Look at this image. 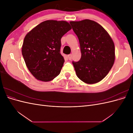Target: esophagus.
<instances>
[{
	"mask_svg": "<svg viewBox=\"0 0 133 133\" xmlns=\"http://www.w3.org/2000/svg\"><path fill=\"white\" fill-rule=\"evenodd\" d=\"M68 59H69V60H71V59H72V55L71 54H69L68 55Z\"/></svg>",
	"mask_w": 133,
	"mask_h": 133,
	"instance_id": "34e87169",
	"label": "esophagus"
}]
</instances>
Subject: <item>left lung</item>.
Returning a JSON list of instances; mask_svg holds the SVG:
<instances>
[{
    "label": "left lung",
    "mask_w": 133,
    "mask_h": 133,
    "mask_svg": "<svg viewBox=\"0 0 133 133\" xmlns=\"http://www.w3.org/2000/svg\"><path fill=\"white\" fill-rule=\"evenodd\" d=\"M77 35L82 56L73 62L78 77L87 84H95L105 77L115 61V46L111 38L99 24L89 19L70 22Z\"/></svg>",
    "instance_id": "8db88e82"
}]
</instances>
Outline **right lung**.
<instances>
[{
    "mask_svg": "<svg viewBox=\"0 0 133 133\" xmlns=\"http://www.w3.org/2000/svg\"><path fill=\"white\" fill-rule=\"evenodd\" d=\"M71 29L65 21L49 20L26 35L22 55L28 69L36 79L49 82L60 74L64 62L60 54L61 38Z\"/></svg>",
    "mask_w": 133,
    "mask_h": 133,
    "instance_id": "1",
    "label": "right lung"
}]
</instances>
